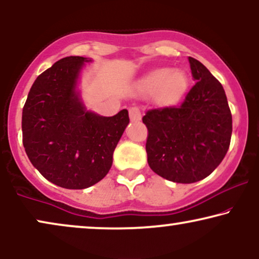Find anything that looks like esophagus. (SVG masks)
<instances>
[{"instance_id":"34e87169","label":"esophagus","mask_w":259,"mask_h":259,"mask_svg":"<svg viewBox=\"0 0 259 259\" xmlns=\"http://www.w3.org/2000/svg\"><path fill=\"white\" fill-rule=\"evenodd\" d=\"M129 116L132 120H140L141 117H142V115H141V110L139 108H136V106L129 109Z\"/></svg>"}]
</instances>
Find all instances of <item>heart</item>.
<instances>
[{
  "mask_svg": "<svg viewBox=\"0 0 259 259\" xmlns=\"http://www.w3.org/2000/svg\"><path fill=\"white\" fill-rule=\"evenodd\" d=\"M188 88V78L184 71L169 68L156 70L143 80V89L149 94H157L162 103L171 104L185 95Z\"/></svg>",
  "mask_w": 259,
  "mask_h": 259,
  "instance_id": "obj_1",
  "label": "heart"
}]
</instances>
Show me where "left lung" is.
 Returning <instances> with one entry per match:
<instances>
[{"instance_id": "obj_1", "label": "left lung", "mask_w": 259, "mask_h": 259, "mask_svg": "<svg viewBox=\"0 0 259 259\" xmlns=\"http://www.w3.org/2000/svg\"><path fill=\"white\" fill-rule=\"evenodd\" d=\"M196 82L178 106L150 109L148 163L155 173L178 184L207 178L229 150L232 115L223 85L194 58H188Z\"/></svg>"}]
</instances>
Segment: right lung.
<instances>
[{"label": "right lung", "instance_id": "1", "mask_svg": "<svg viewBox=\"0 0 259 259\" xmlns=\"http://www.w3.org/2000/svg\"><path fill=\"white\" fill-rule=\"evenodd\" d=\"M82 57H66L42 72L22 110V142L45 179L84 189L109 173L113 150L129 123L127 110L112 117L86 111L75 92Z\"/></svg>", "mask_w": 259, "mask_h": 259}]
</instances>
